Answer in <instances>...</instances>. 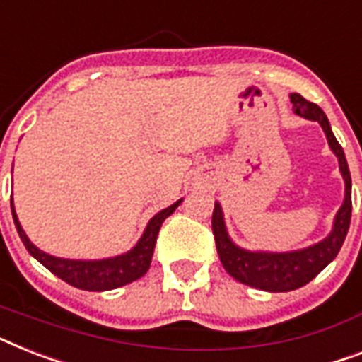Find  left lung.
<instances>
[{"label": "left lung", "instance_id": "obj_1", "mask_svg": "<svg viewBox=\"0 0 362 362\" xmlns=\"http://www.w3.org/2000/svg\"><path fill=\"white\" fill-rule=\"evenodd\" d=\"M290 100H292L296 113L299 117L318 122L322 130L325 132L329 148L339 158V169L346 189H344L342 206L337 211L333 228L327 236L308 247L284 252L249 251V249L236 245L228 236L221 204L216 202L214 216H211V230L216 236L217 255H219L223 267L227 269L230 277H234L242 284L258 288L264 292H290V290H298L310 283L339 255L346 234H348L349 221H351V176H349L348 161H346L342 146L334 137L327 117L320 105L308 102L298 93H292Z\"/></svg>", "mask_w": 362, "mask_h": 362}]
</instances>
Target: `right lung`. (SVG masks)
I'll return each mask as SVG.
<instances>
[{
  "instance_id": "add662e5",
  "label": "right lung",
  "mask_w": 362,
  "mask_h": 362,
  "mask_svg": "<svg viewBox=\"0 0 362 362\" xmlns=\"http://www.w3.org/2000/svg\"><path fill=\"white\" fill-rule=\"evenodd\" d=\"M180 202L182 199L176 201L175 204H171L169 208H165V210L158 211L148 221L143 236L139 238V242L135 243L130 251L117 255V257L100 258V260H72V258H59L44 252L23 232L22 225L18 221V216L14 211L13 199H11V210H13V219L14 225H16V230H18L20 240H22L31 257L37 258L38 262L42 264L44 267H48L49 272L57 275L59 279H63L64 283L72 284V286L79 288V290L105 292V290H113V288L134 283V281L141 279L148 272L152 255H154L156 238H158V232L161 228V223L165 221L167 217L180 206Z\"/></svg>"
}]
</instances>
